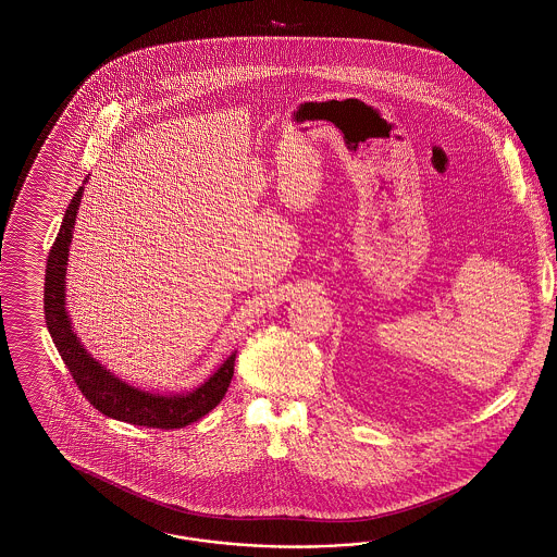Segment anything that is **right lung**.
Instances as JSON below:
<instances>
[{
    "label": "right lung",
    "instance_id": "obj_1",
    "mask_svg": "<svg viewBox=\"0 0 557 557\" xmlns=\"http://www.w3.org/2000/svg\"><path fill=\"white\" fill-rule=\"evenodd\" d=\"M84 187H79L67 206L59 235L52 243L47 259L45 275V321L49 326L52 343L77 388L82 389L89 405L101 414L152 429H182L189 422L200 421L214 406H219L235 373V354L228 355L219 370L214 371L202 386L184 394H152L147 389L128 386L100 361L87 354L73 326L65 308V273H67L69 245L73 238V226L77 219Z\"/></svg>",
    "mask_w": 557,
    "mask_h": 557
}]
</instances>
